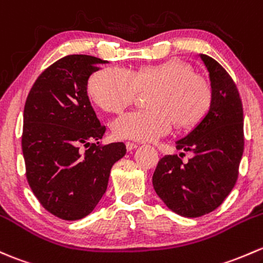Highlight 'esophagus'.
<instances>
[{
  "mask_svg": "<svg viewBox=\"0 0 263 263\" xmlns=\"http://www.w3.org/2000/svg\"><path fill=\"white\" fill-rule=\"evenodd\" d=\"M137 147V145L136 143H134V142H126V148H127V151H132V150H135V148Z\"/></svg>",
  "mask_w": 263,
  "mask_h": 263,
  "instance_id": "obj_1",
  "label": "esophagus"
}]
</instances>
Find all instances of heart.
<instances>
[{"instance_id":"b5f03b06","label":"heart","mask_w":263,"mask_h":263,"mask_svg":"<svg viewBox=\"0 0 263 263\" xmlns=\"http://www.w3.org/2000/svg\"><path fill=\"white\" fill-rule=\"evenodd\" d=\"M150 108L124 113L113 121L116 137L153 141L173 128H187L200 122L212 104V85L179 60L141 66L137 70L110 66L96 71L88 82L93 101L107 112H120L136 99L140 90H149Z\"/></svg>"}]
</instances>
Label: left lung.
<instances>
[{
  "instance_id": "obj_1",
  "label": "left lung",
  "mask_w": 263,
  "mask_h": 263,
  "mask_svg": "<svg viewBox=\"0 0 263 263\" xmlns=\"http://www.w3.org/2000/svg\"><path fill=\"white\" fill-rule=\"evenodd\" d=\"M199 58L209 73L212 104L203 120L175 142L178 150L189 151L193 157L184 164L178 155H166L153 176L160 199L186 218L208 214L228 197L238 178L245 146L242 102L233 79L213 58Z\"/></svg>"
}]
</instances>
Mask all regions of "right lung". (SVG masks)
I'll use <instances>...</instances> for the list:
<instances>
[{
  "label": "right lung",
  "mask_w": 263,
  "mask_h": 263,
  "mask_svg": "<svg viewBox=\"0 0 263 263\" xmlns=\"http://www.w3.org/2000/svg\"><path fill=\"white\" fill-rule=\"evenodd\" d=\"M107 63L90 55L62 58L40 74L25 103L27 181L41 205L64 220L82 219L96 208L113 164L126 155L123 142L99 145L106 127L87 92L89 77Z\"/></svg>",
  "instance_id": "add662e5"
}]
</instances>
